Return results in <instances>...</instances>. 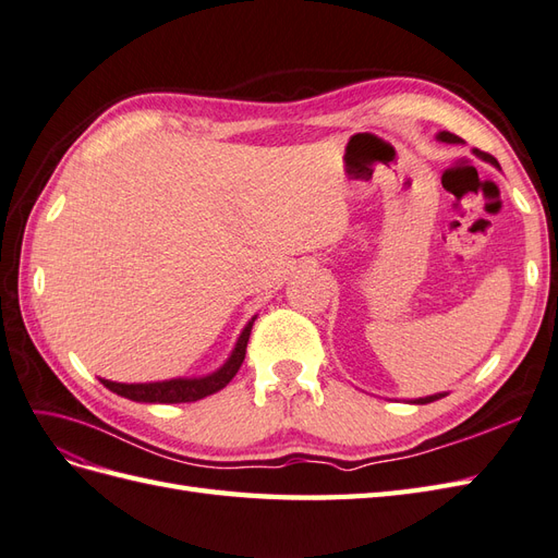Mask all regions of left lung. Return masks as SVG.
<instances>
[{"label": "left lung", "mask_w": 558, "mask_h": 558, "mask_svg": "<svg viewBox=\"0 0 558 558\" xmlns=\"http://www.w3.org/2000/svg\"><path fill=\"white\" fill-rule=\"evenodd\" d=\"M436 138L438 141H442V143H464L460 136H454V134H450V132H438L436 134ZM476 155L481 157V160H485V162H490V165H495L497 167V160L493 155H488V153H481V150H476ZM499 169V167H497ZM448 393L442 391V393H434V396H424V398H415V401H410V403H417V405H424V403H434V401H438V398H446Z\"/></svg>", "instance_id": "1"}]
</instances>
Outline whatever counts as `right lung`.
Wrapping results in <instances>:
<instances>
[{
  "mask_svg": "<svg viewBox=\"0 0 558 558\" xmlns=\"http://www.w3.org/2000/svg\"><path fill=\"white\" fill-rule=\"evenodd\" d=\"M254 320H256V316L245 327H242V332L235 341L231 355H228L221 367H217L209 375L174 377V379L143 381V384H122V381L101 379V384L106 389H110L112 393H118L122 398H130V401H136V403H191V401H199V398L221 391L226 384L235 377L242 361H245V349H247Z\"/></svg>",
  "mask_w": 558,
  "mask_h": 558,
  "instance_id": "obj_1",
  "label": "right lung"
}]
</instances>
